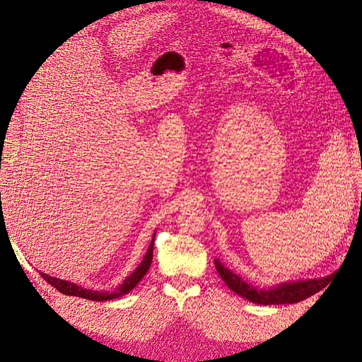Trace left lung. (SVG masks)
Wrapping results in <instances>:
<instances>
[{"instance_id":"8db88e82","label":"left lung","mask_w":362,"mask_h":362,"mask_svg":"<svg viewBox=\"0 0 362 362\" xmlns=\"http://www.w3.org/2000/svg\"><path fill=\"white\" fill-rule=\"evenodd\" d=\"M214 266L221 275V279L226 281L227 286L236 292L238 296L250 300L258 305H283V303H297L302 300L308 298L319 291L324 289L332 276H324V279L314 280H300V281H288L276 284L274 288L259 289L250 283H245L240 275L221 263L219 259H214Z\"/></svg>"}]
</instances>
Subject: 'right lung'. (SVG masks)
Instances as JSON below:
<instances>
[{
	"label": "right lung",
	"mask_w": 362,
	"mask_h": 362,
	"mask_svg": "<svg viewBox=\"0 0 362 362\" xmlns=\"http://www.w3.org/2000/svg\"><path fill=\"white\" fill-rule=\"evenodd\" d=\"M153 240H156V233L152 236V241L148 252H146V255L143 258V261L135 271L130 274L127 279L122 281V284L115 289V291H93V289H87V288H82L79 284L71 283V281H66V280H60L57 276H49L43 272H40V275L43 276V280L48 281L51 286L56 288L57 291L62 292L65 296H74V297H82V298H87V300H95V302H107V300H113L117 297L121 296H126L127 292L132 291L138 283L141 281L143 276L146 275V272L149 271L151 263H152V252H153Z\"/></svg>",
	"instance_id": "right-lung-1"
}]
</instances>
